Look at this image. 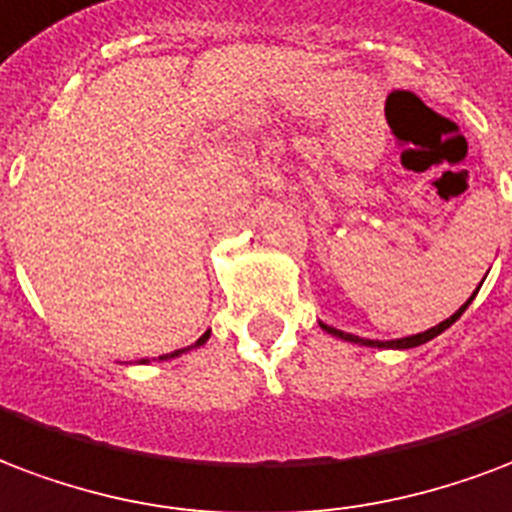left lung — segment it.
Listing matches in <instances>:
<instances>
[{
	"mask_svg": "<svg viewBox=\"0 0 512 512\" xmlns=\"http://www.w3.org/2000/svg\"><path fill=\"white\" fill-rule=\"evenodd\" d=\"M480 285H483V282H480ZM478 290H480V287H478ZM478 290L472 293V298L478 295ZM472 298H469L467 304L461 306V309H458L456 314H450L448 320H442V323L434 325V328H429V331L415 333V336H404V339H391V342H377V339H361V336H352V333L336 331V328H331V325H323V323H320V325H323V331H328V333H331V336H336V339H344V342L363 344V347H388V350H410V347H420V344L431 342V339H434V336H439V333H442V331H448L450 325L456 323L458 317L467 312V306L472 304Z\"/></svg>",
	"mask_w": 512,
	"mask_h": 512,
	"instance_id": "left-lung-1",
	"label": "left lung"
}]
</instances>
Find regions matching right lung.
I'll use <instances>...</instances> for the list:
<instances>
[{"instance_id": "1", "label": "right lung", "mask_w": 512, "mask_h": 512, "mask_svg": "<svg viewBox=\"0 0 512 512\" xmlns=\"http://www.w3.org/2000/svg\"><path fill=\"white\" fill-rule=\"evenodd\" d=\"M208 336H211V331L203 333V336H200L198 342H195V344H189V347H184V350H176V352H168V355H160V361H168V358H179L181 352H189V350H195V347H203V344L208 342ZM140 363H146V361H140Z\"/></svg>"}]
</instances>
